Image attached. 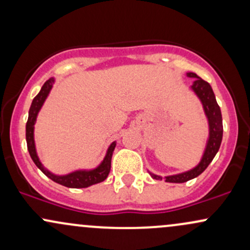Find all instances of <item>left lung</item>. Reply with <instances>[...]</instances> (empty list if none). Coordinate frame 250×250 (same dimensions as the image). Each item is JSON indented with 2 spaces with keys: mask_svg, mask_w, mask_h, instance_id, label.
I'll use <instances>...</instances> for the list:
<instances>
[{
  "mask_svg": "<svg viewBox=\"0 0 250 250\" xmlns=\"http://www.w3.org/2000/svg\"><path fill=\"white\" fill-rule=\"evenodd\" d=\"M188 77H194L195 81L191 85V89L195 91L199 99L201 100L203 104V109L207 115L209 122V139L207 142V147H206L205 154H203L202 160L196 167L191 169V170L186 171V173H181L177 175H171V176H166V182L171 183H183L187 181L195 179L202 174L208 167L209 163L213 161V159L219 151L221 141H222V134H223V125H222V115H221V109L217 104L216 99H215L214 91L211 89L210 84L202 80L195 73H187ZM151 176L155 180H162L161 176L151 174Z\"/></svg>",
  "mask_w": 250,
  "mask_h": 250,
  "instance_id": "left-lung-1",
  "label": "left lung"
}]
</instances>
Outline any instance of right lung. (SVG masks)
I'll use <instances>...</instances> for the list:
<instances>
[{
	"label": "right lung",
	"mask_w": 250,
	"mask_h": 250,
	"mask_svg": "<svg viewBox=\"0 0 250 250\" xmlns=\"http://www.w3.org/2000/svg\"><path fill=\"white\" fill-rule=\"evenodd\" d=\"M54 79L47 80L44 82V84L42 85L41 90L37 95L34 97L33 102H31L30 109H29V116H28L27 125H25V139H27V147L28 151H29L30 157L33 159V161L37 166V168L42 171L45 176L49 177L50 180H53L54 182L59 183V185L64 186L68 188H87L89 186H93L95 183H100L102 181L107 179L110 171V166H111V156H113V151L115 149L116 142H113L109 146L107 155H105L104 160H103L101 165L99 167L93 169V170H77L74 173H70L68 175H63V176H59V175L51 174L50 171H48L47 169L42 166V163L40 162L39 156L36 154L35 149V142H34V125H35L36 116L39 114L40 109H41L43 102L47 99L48 94H49L51 87H53Z\"/></svg>",
	"instance_id": "add662e5"
}]
</instances>
